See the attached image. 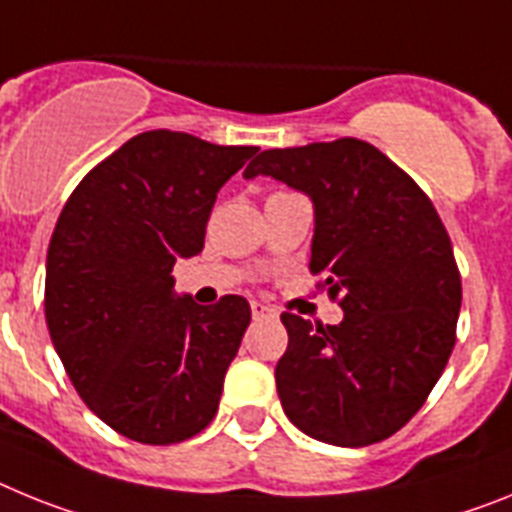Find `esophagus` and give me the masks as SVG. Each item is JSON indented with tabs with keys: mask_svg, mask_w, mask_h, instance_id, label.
Masks as SVG:
<instances>
[{
	"mask_svg": "<svg viewBox=\"0 0 512 512\" xmlns=\"http://www.w3.org/2000/svg\"><path fill=\"white\" fill-rule=\"evenodd\" d=\"M252 317L255 319H275L278 317V311L268 304H260V301H252Z\"/></svg>",
	"mask_w": 512,
	"mask_h": 512,
	"instance_id": "34e87169",
	"label": "esophagus"
}]
</instances>
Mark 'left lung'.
I'll return each mask as SVG.
<instances>
[{
	"label": "left lung",
	"instance_id": "8db88e82",
	"mask_svg": "<svg viewBox=\"0 0 512 512\" xmlns=\"http://www.w3.org/2000/svg\"><path fill=\"white\" fill-rule=\"evenodd\" d=\"M270 175L314 201L311 275L340 324L283 311L275 384L288 420L332 446L386 441L415 417L456 345L461 273L433 201L368 141L262 151Z\"/></svg>",
	"mask_w": 512,
	"mask_h": 512
}]
</instances>
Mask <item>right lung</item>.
<instances>
[{
    "label": "right lung",
    "instance_id": "obj_1",
    "mask_svg": "<svg viewBox=\"0 0 512 512\" xmlns=\"http://www.w3.org/2000/svg\"><path fill=\"white\" fill-rule=\"evenodd\" d=\"M257 146L144 131L82 177L46 257V324L71 384L115 433L172 446L219 410L252 309L177 296V257L203 250L216 193Z\"/></svg>",
    "mask_w": 512,
    "mask_h": 512
}]
</instances>
